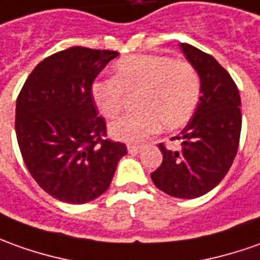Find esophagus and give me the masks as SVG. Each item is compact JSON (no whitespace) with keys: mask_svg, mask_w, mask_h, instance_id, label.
<instances>
[{"mask_svg":"<svg viewBox=\"0 0 260 260\" xmlns=\"http://www.w3.org/2000/svg\"><path fill=\"white\" fill-rule=\"evenodd\" d=\"M144 151L142 146H137V145H128V152L131 155H137V153H141Z\"/></svg>","mask_w":260,"mask_h":260,"instance_id":"1","label":"esophagus"}]
</instances>
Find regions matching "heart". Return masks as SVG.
I'll use <instances>...</instances> for the list:
<instances>
[{"mask_svg":"<svg viewBox=\"0 0 260 260\" xmlns=\"http://www.w3.org/2000/svg\"><path fill=\"white\" fill-rule=\"evenodd\" d=\"M138 112L109 125L111 137L139 144L160 129L172 131L188 122L201 95V81L193 65L165 55H129L112 67V79H96L91 98L101 114L114 118L125 95L137 93Z\"/></svg>","mask_w":260,"mask_h":260,"instance_id":"obj_1","label":"heart"}]
</instances>
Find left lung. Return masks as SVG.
Returning <instances> with one entry per match:
<instances>
[{"label":"left lung","instance_id":"obj_1","mask_svg":"<svg viewBox=\"0 0 260 260\" xmlns=\"http://www.w3.org/2000/svg\"><path fill=\"white\" fill-rule=\"evenodd\" d=\"M201 81V96L193 115L182 129L181 149L159 145L160 167L151 174L155 186L174 198L192 199L212 190L234 162L242 128L241 96L226 70L209 54L179 44Z\"/></svg>","mask_w":260,"mask_h":260}]
</instances>
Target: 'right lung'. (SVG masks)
Masks as SVG:
<instances>
[{"instance_id": "right-lung-1", "label": "right lung", "mask_w": 260, "mask_h": 260, "mask_svg": "<svg viewBox=\"0 0 260 260\" xmlns=\"http://www.w3.org/2000/svg\"><path fill=\"white\" fill-rule=\"evenodd\" d=\"M116 51L72 47L38 63L17 100L19 151L37 183L51 197L81 205L109 188L126 146L107 137L91 85Z\"/></svg>"}]
</instances>
